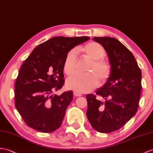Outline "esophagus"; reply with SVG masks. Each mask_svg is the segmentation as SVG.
Instances as JSON below:
<instances>
[{
    "instance_id": "34e87169",
    "label": "esophagus",
    "mask_w": 153,
    "mask_h": 153,
    "mask_svg": "<svg viewBox=\"0 0 153 153\" xmlns=\"http://www.w3.org/2000/svg\"><path fill=\"white\" fill-rule=\"evenodd\" d=\"M74 95L75 96V97H81V96H82V94H81L79 93H77V92L74 91Z\"/></svg>"
}]
</instances>
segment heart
Segmentation results:
<instances>
[{
  "mask_svg": "<svg viewBox=\"0 0 153 153\" xmlns=\"http://www.w3.org/2000/svg\"><path fill=\"white\" fill-rule=\"evenodd\" d=\"M85 56L90 59L91 63L87 68L88 74H75L66 80V87L77 93H84L93 91L100 83H104L111 75V66L104 60L105 56L104 48L95 42L87 44L83 49ZM78 49L70 50L65 59L64 71L67 75L73 74L76 70Z\"/></svg>",
  "mask_w": 153,
  "mask_h": 153,
  "instance_id": "obj_1",
  "label": "heart"
}]
</instances>
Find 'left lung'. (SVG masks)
Listing matches in <instances>:
<instances>
[{
    "label": "left lung",
    "instance_id": "obj_1",
    "mask_svg": "<svg viewBox=\"0 0 153 153\" xmlns=\"http://www.w3.org/2000/svg\"><path fill=\"white\" fill-rule=\"evenodd\" d=\"M107 52L111 75L96 92L104 98L98 100L96 95L86 96L87 116L94 130L111 133L120 129L136 114L141 91V72L134 56L114 38L94 37Z\"/></svg>",
    "mask_w": 153,
    "mask_h": 153
}]
</instances>
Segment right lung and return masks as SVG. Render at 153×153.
Masks as SVG:
<instances>
[{
  "label": "right lung",
  "mask_w": 153,
  "mask_h": 153,
  "mask_svg": "<svg viewBox=\"0 0 153 153\" xmlns=\"http://www.w3.org/2000/svg\"><path fill=\"white\" fill-rule=\"evenodd\" d=\"M89 37H54L34 49L21 66L15 85V105L27 125L44 133L61 126L72 91L53 93L65 83L64 62L68 52Z\"/></svg>",
  "instance_id": "1"
}]
</instances>
